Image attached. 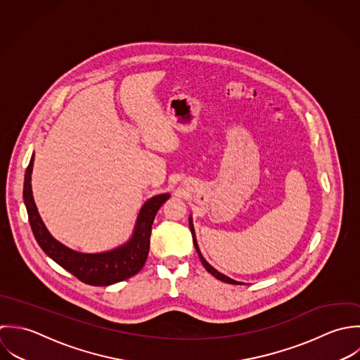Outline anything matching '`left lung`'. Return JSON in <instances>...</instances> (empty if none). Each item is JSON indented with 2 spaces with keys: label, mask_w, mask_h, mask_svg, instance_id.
<instances>
[{
  "label": "left lung",
  "mask_w": 360,
  "mask_h": 360,
  "mask_svg": "<svg viewBox=\"0 0 360 360\" xmlns=\"http://www.w3.org/2000/svg\"><path fill=\"white\" fill-rule=\"evenodd\" d=\"M189 226H191V231H192V236H193V245H195V248H196V252H198V255H199V257H200V260H202V264L205 266V269L213 276V277H216L217 280H219V281H222V283H226V284H235V285H238V284H240V283H238V281H235V280H232V278H229V277H226V276H224V274H221V273H218L214 267H212L206 260H205V257L202 256V253H200V250H199V246H198V242H196V238H195V229H193V224H192V218H189Z\"/></svg>",
  "instance_id": "left-lung-1"
}]
</instances>
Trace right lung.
I'll use <instances>...</instances> for the list:
<instances>
[{"instance_id":"1","label":"right lung","mask_w":360,"mask_h":360,"mask_svg":"<svg viewBox=\"0 0 360 360\" xmlns=\"http://www.w3.org/2000/svg\"><path fill=\"white\" fill-rule=\"evenodd\" d=\"M33 160L34 157L32 155L25 174L23 200L33 235L40 248L46 252V255L50 256L67 271H70L79 281L94 287H107L111 284H117L138 274L142 270L148 255L151 225L154 217L158 209L169 199V195H158L144 203L136 221L134 236L124 246L96 255L79 253L56 240L50 235L37 213L30 185Z\"/></svg>"}]
</instances>
